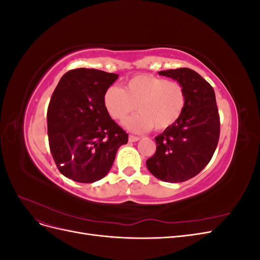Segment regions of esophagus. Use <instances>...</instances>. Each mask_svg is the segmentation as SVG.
<instances>
[{
    "mask_svg": "<svg viewBox=\"0 0 260 260\" xmlns=\"http://www.w3.org/2000/svg\"><path fill=\"white\" fill-rule=\"evenodd\" d=\"M140 138L139 137H136V136H129V141L130 142H137V141H139Z\"/></svg>",
    "mask_w": 260,
    "mask_h": 260,
    "instance_id": "esophagus-1",
    "label": "esophagus"
}]
</instances>
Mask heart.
Here are the masks:
<instances>
[{"label": "heart", "mask_w": 260, "mask_h": 260, "mask_svg": "<svg viewBox=\"0 0 260 260\" xmlns=\"http://www.w3.org/2000/svg\"><path fill=\"white\" fill-rule=\"evenodd\" d=\"M103 104L108 115L118 121H122L137 106L139 113L123 122L130 131L144 132L153 127L164 131L182 116L186 94L178 81L142 74L125 80L122 89L108 86L103 94Z\"/></svg>", "instance_id": "1"}]
</instances>
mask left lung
<instances>
[{
    "label": "left lung",
    "instance_id": "obj_1",
    "mask_svg": "<svg viewBox=\"0 0 260 260\" xmlns=\"http://www.w3.org/2000/svg\"><path fill=\"white\" fill-rule=\"evenodd\" d=\"M183 85L186 105L180 119L155 138L156 152L146 160L151 174L178 183L199 175L214 155L220 118L212 86L194 70L178 68L158 73Z\"/></svg>",
    "mask_w": 260,
    "mask_h": 260
}]
</instances>
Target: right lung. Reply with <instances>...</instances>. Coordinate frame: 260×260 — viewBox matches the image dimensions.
Returning a JSON list of instances; mask_svg holds the SVG:
<instances>
[{"label":"right lung","mask_w":260,"mask_h":260,"mask_svg":"<svg viewBox=\"0 0 260 260\" xmlns=\"http://www.w3.org/2000/svg\"><path fill=\"white\" fill-rule=\"evenodd\" d=\"M118 78L93 68L67 72L48 107V136L53 159L61 175L92 183L111 170L128 133L106 112L103 94Z\"/></svg>","instance_id":"obj_1"}]
</instances>
